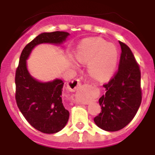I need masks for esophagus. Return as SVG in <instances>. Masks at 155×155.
I'll list each match as a JSON object with an SVG mask.
<instances>
[{
	"mask_svg": "<svg viewBox=\"0 0 155 155\" xmlns=\"http://www.w3.org/2000/svg\"><path fill=\"white\" fill-rule=\"evenodd\" d=\"M80 85V80H79V79H74V80L70 83V90H71V91H75Z\"/></svg>",
	"mask_w": 155,
	"mask_h": 155,
	"instance_id": "34e87169",
	"label": "esophagus"
}]
</instances>
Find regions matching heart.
Segmentation results:
<instances>
[{
	"instance_id": "heart-1",
	"label": "heart",
	"mask_w": 155,
	"mask_h": 155,
	"mask_svg": "<svg viewBox=\"0 0 155 155\" xmlns=\"http://www.w3.org/2000/svg\"><path fill=\"white\" fill-rule=\"evenodd\" d=\"M76 58L81 64L87 63V71L93 78L103 81L114 72L118 53L113 45L98 38H91L79 45Z\"/></svg>"
}]
</instances>
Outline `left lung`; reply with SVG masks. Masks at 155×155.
Masks as SVG:
<instances>
[{
    "label": "left lung",
    "mask_w": 155,
    "mask_h": 155,
    "mask_svg": "<svg viewBox=\"0 0 155 155\" xmlns=\"http://www.w3.org/2000/svg\"><path fill=\"white\" fill-rule=\"evenodd\" d=\"M121 57L117 73L104 84L105 94L98 100L102 111L94 124L105 131L114 132L125 127L134 119L140 103V71L130 49L120 42Z\"/></svg>",
    "instance_id": "8db88e82"
}]
</instances>
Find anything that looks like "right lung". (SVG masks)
Returning a JSON list of instances; mask_svg holds the SVG:
<instances>
[{"mask_svg":"<svg viewBox=\"0 0 155 155\" xmlns=\"http://www.w3.org/2000/svg\"><path fill=\"white\" fill-rule=\"evenodd\" d=\"M70 33L67 31L42 32L25 46L16 70L15 99L18 107L31 127L44 134L61 131L69 120V112L62 101L64 81L56 78L39 81L27 68V60L34 48L42 43L61 45Z\"/></svg>","mask_w":155,"mask_h":155,"instance_id":"add662e5","label":"right lung"}]
</instances>
